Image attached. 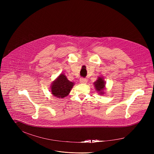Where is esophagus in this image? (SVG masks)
I'll return each instance as SVG.
<instances>
[{
	"label": "esophagus",
	"instance_id": "esophagus-1",
	"mask_svg": "<svg viewBox=\"0 0 154 154\" xmlns=\"http://www.w3.org/2000/svg\"><path fill=\"white\" fill-rule=\"evenodd\" d=\"M80 82L82 84H86L87 83V80L84 78H80Z\"/></svg>",
	"mask_w": 154,
	"mask_h": 154
}]
</instances>
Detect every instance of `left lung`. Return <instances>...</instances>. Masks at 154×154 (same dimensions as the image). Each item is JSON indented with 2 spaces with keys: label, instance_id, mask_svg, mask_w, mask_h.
Segmentation results:
<instances>
[{
  "label": "left lung",
  "instance_id": "left-lung-1",
  "mask_svg": "<svg viewBox=\"0 0 154 154\" xmlns=\"http://www.w3.org/2000/svg\"><path fill=\"white\" fill-rule=\"evenodd\" d=\"M94 86L96 91L99 92V94H103V91L105 89V87H106V82L104 81L103 77H99L97 80L94 83Z\"/></svg>",
  "mask_w": 154,
  "mask_h": 154
}]
</instances>
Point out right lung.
Returning a JSON list of instances; mask_svg holds the SVG:
<instances>
[{"label": "right lung", "instance_id": "1", "mask_svg": "<svg viewBox=\"0 0 154 154\" xmlns=\"http://www.w3.org/2000/svg\"><path fill=\"white\" fill-rule=\"evenodd\" d=\"M74 83L67 79V77L61 74L51 85V94L57 98H63L70 93Z\"/></svg>", "mask_w": 154, "mask_h": 154}]
</instances>
